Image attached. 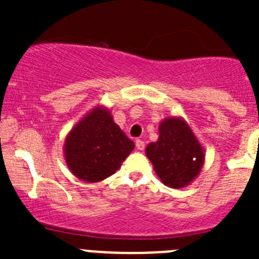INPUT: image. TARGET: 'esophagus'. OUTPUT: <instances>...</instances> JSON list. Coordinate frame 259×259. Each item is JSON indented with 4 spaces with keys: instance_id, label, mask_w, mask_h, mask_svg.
<instances>
[{
    "instance_id": "obj_1",
    "label": "esophagus",
    "mask_w": 259,
    "mask_h": 259,
    "mask_svg": "<svg viewBox=\"0 0 259 259\" xmlns=\"http://www.w3.org/2000/svg\"><path fill=\"white\" fill-rule=\"evenodd\" d=\"M135 146H137V149L138 150H140V151H143L144 150V148H145V143L143 142V140H137V143H135Z\"/></svg>"
}]
</instances>
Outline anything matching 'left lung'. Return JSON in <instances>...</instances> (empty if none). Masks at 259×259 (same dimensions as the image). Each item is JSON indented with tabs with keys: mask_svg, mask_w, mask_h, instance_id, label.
Segmentation results:
<instances>
[{
	"mask_svg": "<svg viewBox=\"0 0 259 259\" xmlns=\"http://www.w3.org/2000/svg\"><path fill=\"white\" fill-rule=\"evenodd\" d=\"M145 154L161 183L174 189L189 185L205 161L204 149L182 116L159 122L158 140L148 144Z\"/></svg>",
	"mask_w": 259,
	"mask_h": 259,
	"instance_id": "1",
	"label": "left lung"
}]
</instances>
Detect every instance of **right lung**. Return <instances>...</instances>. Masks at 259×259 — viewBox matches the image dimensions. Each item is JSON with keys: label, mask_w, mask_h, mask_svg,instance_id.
<instances>
[{"label": "right lung", "mask_w": 259, "mask_h": 259, "mask_svg": "<svg viewBox=\"0 0 259 259\" xmlns=\"http://www.w3.org/2000/svg\"><path fill=\"white\" fill-rule=\"evenodd\" d=\"M134 142L115 124L106 106L98 105L72 126L64 143L69 170L76 178L98 183L113 176L134 150Z\"/></svg>", "instance_id": "1"}]
</instances>
